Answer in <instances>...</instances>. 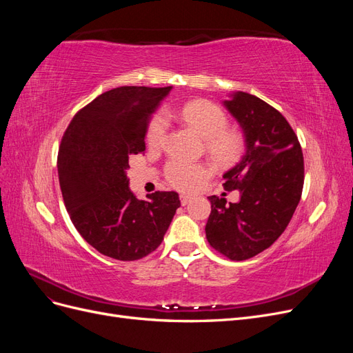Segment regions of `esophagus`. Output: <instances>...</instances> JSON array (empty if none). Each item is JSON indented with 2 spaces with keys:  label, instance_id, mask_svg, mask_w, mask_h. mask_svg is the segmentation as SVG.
<instances>
[{
  "label": "esophagus",
  "instance_id": "esophagus-1",
  "mask_svg": "<svg viewBox=\"0 0 353 353\" xmlns=\"http://www.w3.org/2000/svg\"><path fill=\"white\" fill-rule=\"evenodd\" d=\"M191 199H193V197H191V196H188V194H181V196H179V200H181V205H183V206H185V205H187V203H190V201H191Z\"/></svg>",
  "mask_w": 353,
  "mask_h": 353
}]
</instances>
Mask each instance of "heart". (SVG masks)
Returning a JSON list of instances; mask_svg holds the SVG:
<instances>
[{
	"label": "heart",
	"mask_w": 353,
	"mask_h": 353,
	"mask_svg": "<svg viewBox=\"0 0 353 353\" xmlns=\"http://www.w3.org/2000/svg\"><path fill=\"white\" fill-rule=\"evenodd\" d=\"M179 116L191 130H194L203 140L212 157L221 165H230L243 154L244 138L240 132L227 130L228 116L218 104L206 100H196L184 104ZM168 119L163 113L152 117L147 126V143L150 147H160L165 141ZM212 168L208 163H191L183 159H170L165 175L170 185L179 190H193L201 181L209 178Z\"/></svg>",
	"instance_id": "b5f03b06"
}]
</instances>
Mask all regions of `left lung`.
Masks as SVG:
<instances>
[{"instance_id": "8db88e82", "label": "left lung", "mask_w": 353, "mask_h": 353, "mask_svg": "<svg viewBox=\"0 0 353 353\" xmlns=\"http://www.w3.org/2000/svg\"><path fill=\"white\" fill-rule=\"evenodd\" d=\"M244 134L245 153L223 174V188L240 200L210 196L206 239L231 261H245L268 249L290 222L303 188V153L285 117L249 92L223 101Z\"/></svg>"}]
</instances>
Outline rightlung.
Returning <instances> with one entry per match:
<instances>
[{
    "label": "right lung",
    "instance_id": "add662e5",
    "mask_svg": "<svg viewBox=\"0 0 353 353\" xmlns=\"http://www.w3.org/2000/svg\"><path fill=\"white\" fill-rule=\"evenodd\" d=\"M172 87H119L105 91L73 116L61 138L57 169L74 228L101 254L138 261L163 240L176 209L175 191L134 196L126 169L145 150L152 113Z\"/></svg>",
    "mask_w": 353,
    "mask_h": 353
}]
</instances>
